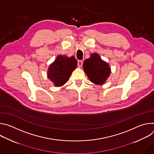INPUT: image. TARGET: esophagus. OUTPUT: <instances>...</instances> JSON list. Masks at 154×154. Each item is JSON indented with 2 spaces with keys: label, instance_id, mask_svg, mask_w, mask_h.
Here are the masks:
<instances>
[{
  "label": "esophagus",
  "instance_id": "esophagus-1",
  "mask_svg": "<svg viewBox=\"0 0 154 154\" xmlns=\"http://www.w3.org/2000/svg\"><path fill=\"white\" fill-rule=\"evenodd\" d=\"M82 64H83L82 61H81V60H79V61H78V66H79V68H81V67H82Z\"/></svg>",
  "mask_w": 154,
  "mask_h": 154
}]
</instances>
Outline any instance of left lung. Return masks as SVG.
Segmentation results:
<instances>
[{
  "label": "left lung",
  "instance_id": "left-lung-1",
  "mask_svg": "<svg viewBox=\"0 0 154 154\" xmlns=\"http://www.w3.org/2000/svg\"><path fill=\"white\" fill-rule=\"evenodd\" d=\"M84 72L90 80L96 85H103L110 75L109 64L103 60L97 53H93L83 64Z\"/></svg>",
  "mask_w": 154,
  "mask_h": 154
}]
</instances>
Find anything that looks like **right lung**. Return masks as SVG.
<instances>
[{
    "label": "right lung",
    "mask_w": 154,
    "mask_h": 154,
    "mask_svg": "<svg viewBox=\"0 0 154 154\" xmlns=\"http://www.w3.org/2000/svg\"><path fill=\"white\" fill-rule=\"evenodd\" d=\"M77 61L74 56L58 55L48 69V78L56 87L66 83L72 72L76 69Z\"/></svg>",
    "instance_id": "1"
}]
</instances>
